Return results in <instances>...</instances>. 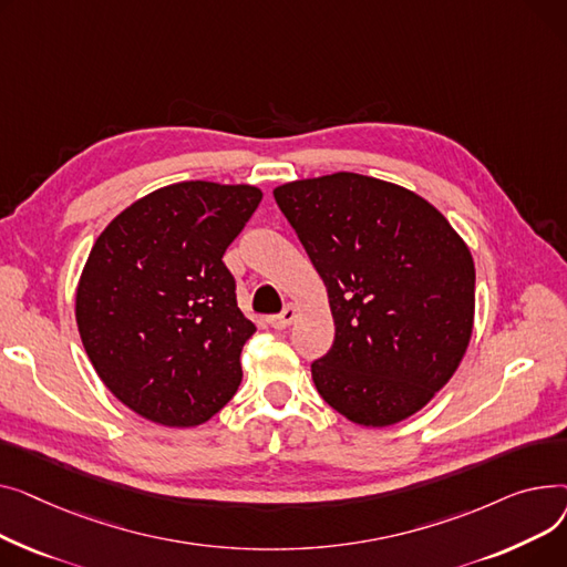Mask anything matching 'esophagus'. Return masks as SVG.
Wrapping results in <instances>:
<instances>
[{
    "label": "esophagus",
    "mask_w": 567,
    "mask_h": 567,
    "mask_svg": "<svg viewBox=\"0 0 567 567\" xmlns=\"http://www.w3.org/2000/svg\"><path fill=\"white\" fill-rule=\"evenodd\" d=\"M292 320H295V307H292V305H288L281 313H277V316H272V318H270V324H272L275 329H286Z\"/></svg>",
    "instance_id": "obj_1"
}]
</instances>
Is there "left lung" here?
<instances>
[{"mask_svg":"<svg viewBox=\"0 0 567 567\" xmlns=\"http://www.w3.org/2000/svg\"><path fill=\"white\" fill-rule=\"evenodd\" d=\"M322 277L334 343L311 363L324 403L359 425L419 412L455 373L474 327L472 254L440 210L339 172L275 189Z\"/></svg>","mask_w":567,"mask_h":567,"instance_id":"obj_1","label":"left lung"}]
</instances>
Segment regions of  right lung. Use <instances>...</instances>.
Wrapping results in <instances>:
<instances>
[{
  "label": "right lung",
  "mask_w": 567,
  "mask_h": 567,
  "mask_svg": "<svg viewBox=\"0 0 567 567\" xmlns=\"http://www.w3.org/2000/svg\"><path fill=\"white\" fill-rule=\"evenodd\" d=\"M260 189L187 181L123 210L95 240L78 286V327L95 373L140 416L187 427L238 391L243 316L221 256Z\"/></svg>",
  "instance_id": "obj_1"
}]
</instances>
